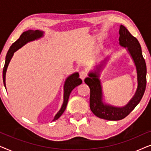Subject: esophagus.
<instances>
[{"mask_svg":"<svg viewBox=\"0 0 151 151\" xmlns=\"http://www.w3.org/2000/svg\"><path fill=\"white\" fill-rule=\"evenodd\" d=\"M86 76H87V72L85 71H80V78H81L82 80H84L85 78H86Z\"/></svg>","mask_w":151,"mask_h":151,"instance_id":"34e87169","label":"esophagus"}]
</instances>
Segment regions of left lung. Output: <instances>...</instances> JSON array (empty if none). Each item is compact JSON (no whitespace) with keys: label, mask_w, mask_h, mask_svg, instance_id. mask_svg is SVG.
I'll return each instance as SVG.
<instances>
[{"label":"left lung","mask_w":151,"mask_h":151,"mask_svg":"<svg viewBox=\"0 0 151 151\" xmlns=\"http://www.w3.org/2000/svg\"><path fill=\"white\" fill-rule=\"evenodd\" d=\"M119 41L121 46L127 47L128 51L135 64L137 73L138 86L133 98L124 107H115L104 104L102 102V91L99 74L102 68L101 64L95 72L88 74L84 82L90 88V109L93 113L100 118L106 120H120L129 115L141 101L146 86V65L142 49L137 39L132 36L124 26L120 25Z\"/></svg>","instance_id":"obj_1"}]
</instances>
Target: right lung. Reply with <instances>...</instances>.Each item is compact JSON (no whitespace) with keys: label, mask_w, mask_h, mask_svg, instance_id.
<instances>
[{"label":"right lung","mask_w":151,"mask_h":151,"mask_svg":"<svg viewBox=\"0 0 151 151\" xmlns=\"http://www.w3.org/2000/svg\"><path fill=\"white\" fill-rule=\"evenodd\" d=\"M42 36L43 33L42 32H40V31L27 30V32L22 33L21 36H20V38H18L15 42H14L12 46L10 47L9 51H8V52L7 53V55H6L5 66H4L3 71V80L5 86L6 71H7L8 65H9V62L11 60L12 56H13L14 53L17 51L18 49H20V47H22L23 45H25L27 42L36 40V39L40 38V37H42ZM82 80L79 78V74H78V73L72 74L71 76H70L69 77H68L67 78L65 83V86H64V102L63 106H62L60 110L58 111V113L55 115L53 121H55L58 119L59 117L61 116L62 114L64 113V111H65L66 109V107H67L70 93H71L72 90L77 86L80 85V84H82Z\"/></svg>","instance_id":"right-lung-1"}]
</instances>
